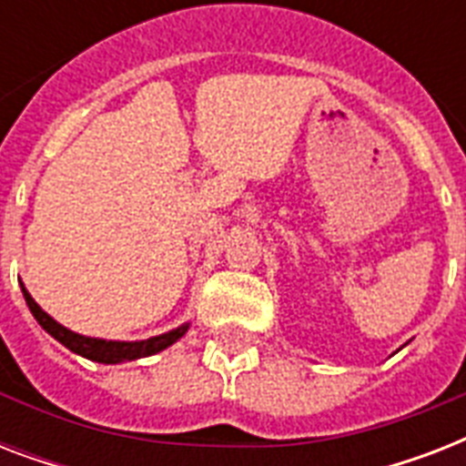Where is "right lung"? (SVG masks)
<instances>
[{
	"instance_id": "right-lung-1",
	"label": "right lung",
	"mask_w": 466,
	"mask_h": 466,
	"mask_svg": "<svg viewBox=\"0 0 466 466\" xmlns=\"http://www.w3.org/2000/svg\"><path fill=\"white\" fill-rule=\"evenodd\" d=\"M21 292H24V299L31 314L35 317L43 329H46L55 340H60L62 346L69 348L72 353L82 355L86 360L104 362V365H118V362H130L140 360V358H147V355L161 353L164 348L174 346L176 340L181 339L183 333L188 331V321L181 326H176L171 331L159 333V336H152V339L145 340H106V339H91V336H82V333L72 331L67 326H62L60 321H55L47 311L40 309V305L31 298V292L25 290L21 285Z\"/></svg>"
}]
</instances>
